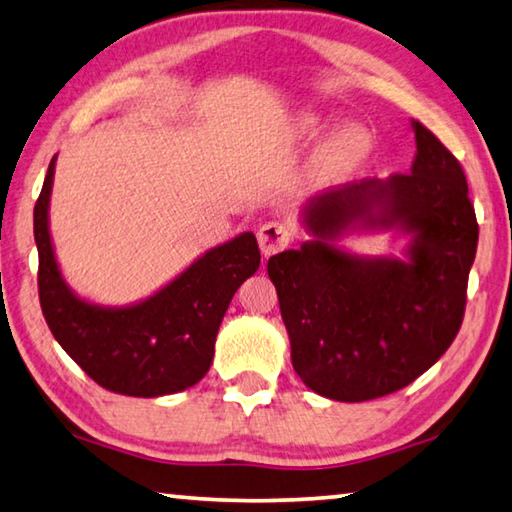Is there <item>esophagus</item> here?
I'll list each match as a JSON object with an SVG mask.
<instances>
[{
    "label": "esophagus",
    "instance_id": "obj_1",
    "mask_svg": "<svg viewBox=\"0 0 512 512\" xmlns=\"http://www.w3.org/2000/svg\"><path fill=\"white\" fill-rule=\"evenodd\" d=\"M292 245V231L281 222H267L258 229V247L263 256H274Z\"/></svg>",
    "mask_w": 512,
    "mask_h": 512
}]
</instances>
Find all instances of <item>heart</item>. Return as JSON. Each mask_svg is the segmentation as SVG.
<instances>
[{"label": "heart", "mask_w": 512, "mask_h": 512, "mask_svg": "<svg viewBox=\"0 0 512 512\" xmlns=\"http://www.w3.org/2000/svg\"><path fill=\"white\" fill-rule=\"evenodd\" d=\"M326 130V119L319 114H303L292 125V139L310 143ZM373 152V137L360 125H346L330 134L315 159V177L321 184H337L355 175Z\"/></svg>", "instance_id": "b5f03b06"}]
</instances>
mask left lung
I'll use <instances>...</instances> for the list:
<instances>
[{"instance_id":"left-lung-1","label":"left lung","mask_w":512,"mask_h":512,"mask_svg":"<svg viewBox=\"0 0 512 512\" xmlns=\"http://www.w3.org/2000/svg\"><path fill=\"white\" fill-rule=\"evenodd\" d=\"M407 175L328 188L301 209L310 240L267 261L288 328L292 366L308 389L339 402L398 391L438 362L459 333L479 224L459 161L411 121ZM396 230L406 258L362 257L351 232Z\"/></svg>"}]
</instances>
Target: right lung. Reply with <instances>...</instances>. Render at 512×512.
Returning <instances> with one entry per match:
<instances>
[{
  "mask_svg": "<svg viewBox=\"0 0 512 512\" xmlns=\"http://www.w3.org/2000/svg\"><path fill=\"white\" fill-rule=\"evenodd\" d=\"M56 159L33 211L40 306L56 342L107 391L157 398L193 387L213 362L233 294L261 265L256 236L245 231L204 251L164 288L130 306L92 303L62 279L53 251L49 202Z\"/></svg>",
  "mask_w": 512,
  "mask_h": 512,
  "instance_id": "obj_1",
  "label": "right lung"
}]
</instances>
